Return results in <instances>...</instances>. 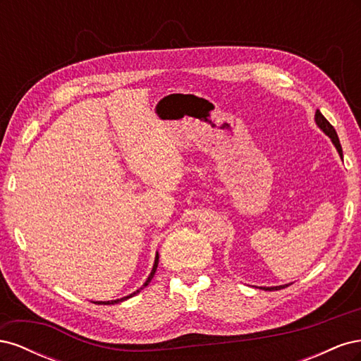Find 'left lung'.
Returning <instances> with one entry per match:
<instances>
[{
  "instance_id": "obj_1",
  "label": "left lung",
  "mask_w": 361,
  "mask_h": 361,
  "mask_svg": "<svg viewBox=\"0 0 361 361\" xmlns=\"http://www.w3.org/2000/svg\"><path fill=\"white\" fill-rule=\"evenodd\" d=\"M314 122H316V125H318L324 133L329 135L330 138H331V141H333V145L336 146V149H337V152H338V155H341V158L343 157V154H342V146H341V141H338V137H337V133H336V129L333 128V125L329 122V120H326L322 114H321V111L319 110H316V114H314ZM283 288H288V285H283V286H274V288H260V289H265V290H279V289H283Z\"/></svg>"
}]
</instances>
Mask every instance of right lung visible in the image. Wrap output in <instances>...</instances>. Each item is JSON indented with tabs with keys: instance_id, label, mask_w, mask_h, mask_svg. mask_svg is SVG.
<instances>
[{
	"instance_id": "1",
	"label": "right lung",
	"mask_w": 361,
	"mask_h": 361,
	"mask_svg": "<svg viewBox=\"0 0 361 361\" xmlns=\"http://www.w3.org/2000/svg\"><path fill=\"white\" fill-rule=\"evenodd\" d=\"M158 260H159V256H158V253H157V257H155V264H154V268H152V272H150V276L147 277V280H146V283L143 286H141L140 289H137L135 292H133V293H129L128 297H123V298H120V300H113V301H99V304H116V302H120V301H125V300H128V298H130V297H134V295H137L141 289L143 288H146L149 283H150V280L154 279V276H155V271H157V268H158Z\"/></svg>"
}]
</instances>
